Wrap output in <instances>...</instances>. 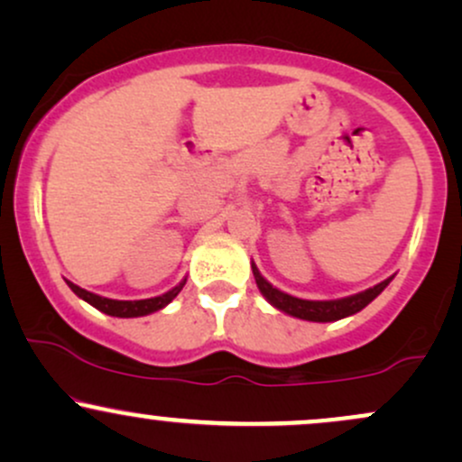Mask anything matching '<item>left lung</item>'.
I'll list each match as a JSON object with an SVG mask.
<instances>
[{
	"mask_svg": "<svg viewBox=\"0 0 462 462\" xmlns=\"http://www.w3.org/2000/svg\"><path fill=\"white\" fill-rule=\"evenodd\" d=\"M252 272H254V278H256V284L258 289H261V293L272 301L275 309L286 312V315L298 317V319H306V321H337V319H343V317L354 315V312L363 310L369 301L378 298L386 286H389L391 280H393V278H386L384 282L375 284L374 289H367L356 295H349V298H343V300L315 301V300L293 298V295L278 291L275 286H272L263 278L261 272L256 269V264H252Z\"/></svg>",
	"mask_w": 462,
	"mask_h": 462,
	"instance_id": "8db88e82",
	"label": "left lung"
}]
</instances>
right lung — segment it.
<instances>
[{"label": "right lung", "mask_w": 462, "mask_h": 462, "mask_svg": "<svg viewBox=\"0 0 462 462\" xmlns=\"http://www.w3.org/2000/svg\"><path fill=\"white\" fill-rule=\"evenodd\" d=\"M187 282V280H184ZM184 282H180L178 286H173L171 291H167V293L158 295V298H150V300H134V301H121V300H108V298H99V295L95 293H88V291L79 289L78 284L73 282H67L69 289L73 291V293L78 295V298H82L84 301H88V304L95 306L97 310L106 312V315H113V317H143V315H150V312H156L164 309V306L169 304L176 295L182 291Z\"/></svg>", "instance_id": "obj_1"}]
</instances>
